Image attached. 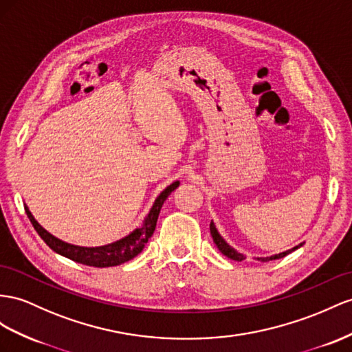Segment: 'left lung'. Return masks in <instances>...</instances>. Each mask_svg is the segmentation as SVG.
I'll use <instances>...</instances> for the list:
<instances>
[{
	"mask_svg": "<svg viewBox=\"0 0 352 352\" xmlns=\"http://www.w3.org/2000/svg\"><path fill=\"white\" fill-rule=\"evenodd\" d=\"M210 230H211V236H212V239H214V242H215V245H217V248L221 251V253H223L224 256L229 257V258H232V260H236V262H241V260H244V258H245V256H244V254L238 253V251H236L235 248H232V247L228 244V242L224 241V239L220 236V233L217 232V229H215L214 223H211V224H210ZM300 245H302V244H300ZM300 245H297V247H294V248H292V250H288V251H284V253H279V254L270 256V257H262V258H258V260H262V262H269V260L283 258V257H285L287 254H290L292 251H294V250L299 248Z\"/></svg>",
	"mask_w": 352,
	"mask_h": 352,
	"instance_id": "1",
	"label": "left lung"
}]
</instances>
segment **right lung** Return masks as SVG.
I'll list each match as a JSON object with an SVG mask.
<instances>
[{
	"mask_svg": "<svg viewBox=\"0 0 352 352\" xmlns=\"http://www.w3.org/2000/svg\"><path fill=\"white\" fill-rule=\"evenodd\" d=\"M178 184H179L178 182L173 183L157 196V199L155 201V204H153L148 215L146 217V220H144L142 226L140 229H135L131 235L122 238L120 241H116L113 244L102 245V247L87 248V247H77V245L67 244V242L50 235L46 229H43L37 223V220L32 217V214L26 205H25V212L28 215L30 221L32 223L34 229L37 230L41 239L46 242V244L55 251V253L74 260V262L82 263V265L94 266V267H110V266H117L124 262H129L131 258H133L135 256H138L141 253L144 245L147 244L148 238H151L153 232L156 229V223H157L162 205H164L170 192L175 190Z\"/></svg>",
	"mask_w": 352,
	"mask_h": 352,
	"instance_id": "1",
	"label": "right lung"
}]
</instances>
